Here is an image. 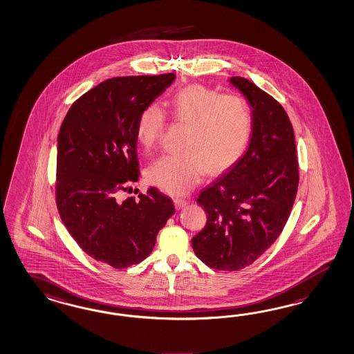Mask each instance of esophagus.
I'll list each match as a JSON object with an SVG mask.
<instances>
[{
    "mask_svg": "<svg viewBox=\"0 0 354 354\" xmlns=\"http://www.w3.org/2000/svg\"><path fill=\"white\" fill-rule=\"evenodd\" d=\"M174 203H176V207H177L178 209H181V208H183L185 205H187V204H189V201H186V199H181V198H177V199L174 201Z\"/></svg>",
    "mask_w": 354,
    "mask_h": 354,
    "instance_id": "obj_1",
    "label": "esophagus"
}]
</instances>
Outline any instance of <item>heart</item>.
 <instances>
[{"label":"heart","instance_id":"heart-1","mask_svg":"<svg viewBox=\"0 0 354 354\" xmlns=\"http://www.w3.org/2000/svg\"><path fill=\"white\" fill-rule=\"evenodd\" d=\"M176 122L187 125L180 153L164 155L147 171L151 183L171 195H185L205 172L218 174L238 162L252 133V110L239 94H223L202 85L177 91L169 101ZM165 127V113L152 103L142 110L136 137L143 149L156 146Z\"/></svg>","mask_w":354,"mask_h":354}]
</instances>
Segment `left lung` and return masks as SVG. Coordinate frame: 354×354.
<instances>
[{"label":"left lung","mask_w":354,"mask_h":354,"mask_svg":"<svg viewBox=\"0 0 354 354\" xmlns=\"http://www.w3.org/2000/svg\"><path fill=\"white\" fill-rule=\"evenodd\" d=\"M252 109L247 151L203 189L207 225L192 239L203 263L235 272L251 265L282 232L299 186L292 124L278 102L244 77L229 79Z\"/></svg>","instance_id":"1"}]
</instances>
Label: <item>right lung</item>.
I'll use <instances>...</instances> for the list:
<instances>
[{
    "instance_id": "add662e5",
    "label": "right lung",
    "mask_w": 354,
    "mask_h": 354,
    "mask_svg": "<svg viewBox=\"0 0 354 354\" xmlns=\"http://www.w3.org/2000/svg\"><path fill=\"white\" fill-rule=\"evenodd\" d=\"M176 79L174 73L103 81L71 106L58 134L57 205L72 238L97 261L124 269L143 261L174 213L150 187L122 199L138 181L136 124Z\"/></svg>"
}]
</instances>
